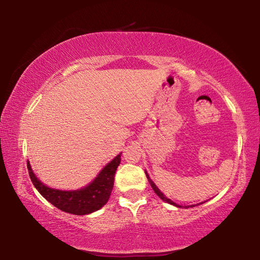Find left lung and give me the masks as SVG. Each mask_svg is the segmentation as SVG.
<instances>
[{"label":"left lung","instance_id":"8db88e82","mask_svg":"<svg viewBox=\"0 0 260 260\" xmlns=\"http://www.w3.org/2000/svg\"><path fill=\"white\" fill-rule=\"evenodd\" d=\"M144 172H146V175H147V179H148V181H149V183H150V186L152 187V189H153V191H155L156 193H157V196H159L160 197V200H162L164 202H166V203H169V204H171V205H173V206H175V208H181V206H180L179 204H177L175 203V202H173V201H171L170 199H167V197L164 195V193H162L160 190H159V188H158L156 184H155V182L152 181V180L150 179V177H149V174H148V172L147 171H144ZM204 202H202V203H200V204H203ZM193 205H190V208H192ZM184 208H189V206H184Z\"/></svg>","mask_w":260,"mask_h":260}]
</instances>
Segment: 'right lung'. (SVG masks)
Here are the masks:
<instances>
[{"instance_id":"add662e5","label":"right lung","mask_w":260,"mask_h":260,"mask_svg":"<svg viewBox=\"0 0 260 260\" xmlns=\"http://www.w3.org/2000/svg\"><path fill=\"white\" fill-rule=\"evenodd\" d=\"M120 160L119 153L101 170L93 181L77 190H61V189L47 186L34 174L28 160L27 169L34 187L49 203L64 212L76 215H86L100 210L108 203L113 188L114 175H116L117 167L119 166Z\"/></svg>"}]
</instances>
